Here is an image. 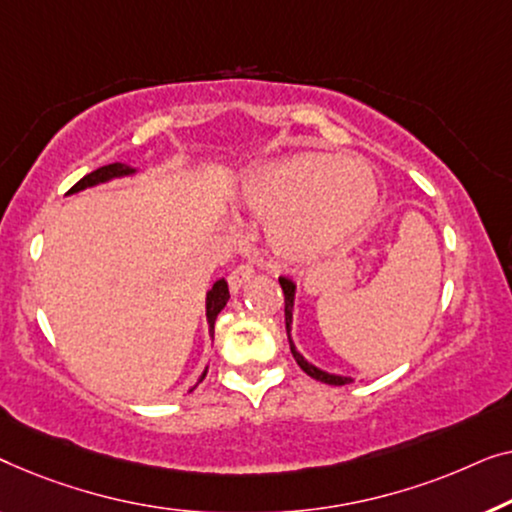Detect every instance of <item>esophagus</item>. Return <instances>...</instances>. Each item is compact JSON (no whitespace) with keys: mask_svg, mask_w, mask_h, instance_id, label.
Returning a JSON list of instances; mask_svg holds the SVG:
<instances>
[{"mask_svg":"<svg viewBox=\"0 0 512 512\" xmlns=\"http://www.w3.org/2000/svg\"><path fill=\"white\" fill-rule=\"evenodd\" d=\"M255 276V269L250 264H239L236 266V269L229 273V278H227V283H229V287H232V292H239L243 285L248 283L250 278Z\"/></svg>","mask_w":512,"mask_h":512,"instance_id":"esophagus-1","label":"esophagus"}]
</instances>
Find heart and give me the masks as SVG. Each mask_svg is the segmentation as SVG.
Here are the masks:
<instances>
[{"instance_id":"obj_1","label":"heart","mask_w":512,"mask_h":512,"mask_svg":"<svg viewBox=\"0 0 512 512\" xmlns=\"http://www.w3.org/2000/svg\"><path fill=\"white\" fill-rule=\"evenodd\" d=\"M380 201L364 162L306 150L250 171L241 204L266 220V239L287 259L334 253L359 234Z\"/></svg>"}]
</instances>
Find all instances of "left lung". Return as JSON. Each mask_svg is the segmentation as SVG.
Returning <instances> with one entry per match:
<instances>
[{
  "label": "left lung",
  "instance_id": "obj_1",
  "mask_svg": "<svg viewBox=\"0 0 512 512\" xmlns=\"http://www.w3.org/2000/svg\"><path fill=\"white\" fill-rule=\"evenodd\" d=\"M280 287H283V294H285V331H287V341H290V350H292V357L294 362L301 366V371L308 373V376L320 380V383H327V385H348L350 383V376H338V373H329L325 369H320V366H315L313 362H308V359L301 355L297 350V345H294V338H292V320H294V301H297V285L292 283L290 278H278Z\"/></svg>",
  "mask_w": 512,
  "mask_h": 512
}]
</instances>
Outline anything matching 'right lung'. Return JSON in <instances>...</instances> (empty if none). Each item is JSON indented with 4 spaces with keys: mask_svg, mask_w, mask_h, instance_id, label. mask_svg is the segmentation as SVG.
<instances>
[{
    "mask_svg": "<svg viewBox=\"0 0 512 512\" xmlns=\"http://www.w3.org/2000/svg\"><path fill=\"white\" fill-rule=\"evenodd\" d=\"M136 174H139V169H134L132 164H125V162L106 164V167H99V169L92 171V174L83 176L81 181H78L74 187H71L67 194L83 192V190H88V187L104 185V183H109V181H115V178H127V176H136ZM227 299H229V290H227L225 278L215 280L211 290L206 292V322H208V334H211V336H213L215 318H218V313L227 306ZM206 373H208V366L204 369V373H201V376H199L197 385L206 378ZM197 385H194V387H197ZM194 387H190V392L194 390Z\"/></svg>",
    "mask_w": 512,
    "mask_h": 512,
    "instance_id": "right-lung-1",
    "label": "right lung"
}]
</instances>
